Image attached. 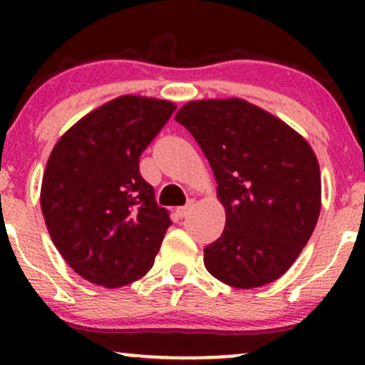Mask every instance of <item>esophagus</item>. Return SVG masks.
Listing matches in <instances>:
<instances>
[{"label":"esophagus","mask_w":365,"mask_h":365,"mask_svg":"<svg viewBox=\"0 0 365 365\" xmlns=\"http://www.w3.org/2000/svg\"><path fill=\"white\" fill-rule=\"evenodd\" d=\"M192 206H194V202H188L187 206H182V207H177V215L180 216V217H185L188 212H190V209H192Z\"/></svg>","instance_id":"esophagus-1"}]
</instances>
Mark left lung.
I'll return each mask as SVG.
<instances>
[{
	"label": "left lung",
	"mask_w": 365,
	"mask_h": 365,
	"mask_svg": "<svg viewBox=\"0 0 365 365\" xmlns=\"http://www.w3.org/2000/svg\"><path fill=\"white\" fill-rule=\"evenodd\" d=\"M175 120L194 135L215 173L225 232L204 266L233 288L267 284L302 252L321 212V171L309 142L245 99H202Z\"/></svg>",
	"instance_id": "left-lung-1"
}]
</instances>
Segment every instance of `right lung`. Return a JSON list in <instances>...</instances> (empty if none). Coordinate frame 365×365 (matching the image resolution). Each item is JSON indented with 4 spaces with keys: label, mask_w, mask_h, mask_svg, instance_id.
<instances>
[{
    "label": "right lung",
    "mask_w": 365,
    "mask_h": 365,
    "mask_svg": "<svg viewBox=\"0 0 365 365\" xmlns=\"http://www.w3.org/2000/svg\"><path fill=\"white\" fill-rule=\"evenodd\" d=\"M175 110L166 99L120 96L54 144L41 209L58 252L87 282L120 288L153 267L171 220L139 158Z\"/></svg>",
    "instance_id": "obj_1"
}]
</instances>
